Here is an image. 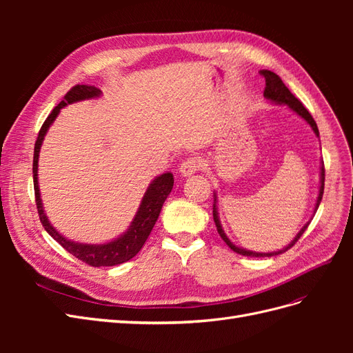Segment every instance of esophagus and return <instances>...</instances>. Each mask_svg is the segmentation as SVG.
I'll return each mask as SVG.
<instances>
[{
	"label": "esophagus",
	"mask_w": 353,
	"mask_h": 353,
	"mask_svg": "<svg viewBox=\"0 0 353 353\" xmlns=\"http://www.w3.org/2000/svg\"><path fill=\"white\" fill-rule=\"evenodd\" d=\"M201 166H203L201 160L199 157H188V159L183 160V163H181L179 172L183 176H190V175L196 174Z\"/></svg>",
	"instance_id": "esophagus-1"
}]
</instances>
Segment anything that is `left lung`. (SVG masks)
I'll use <instances>...</instances> for the list:
<instances>
[{
  "label": "left lung",
  "instance_id": "obj_1",
  "mask_svg": "<svg viewBox=\"0 0 353 353\" xmlns=\"http://www.w3.org/2000/svg\"><path fill=\"white\" fill-rule=\"evenodd\" d=\"M261 74L265 78V83H266L265 91H263V97H265L266 100H270V101L275 103V104H285V105H288V108H290L294 113H297L299 116L303 117V119H305L309 125H311V128L314 130L315 135L319 137V131H318V126H316V123H315V121H314V117L311 116V113H309V112L303 108V104H302L301 101H299V100L294 97V95L290 92V90H288V88L285 87L284 82L281 81V78L279 77V74L271 72V70H261ZM324 179H325V169H324V162H321V178H319V183H321V185H319V194H318V199H316V205H315L314 215H315V212H316V209H318V206H319V203H321V199H323V194H324ZM213 221H215V225H216V230H218V232H219L221 239L227 243V245H228V248H230L231 250H234V252L239 253V254H243V256H252V258H265V256H266V258H270V256H275V254L284 253L285 250L293 248V245L296 244V241H297L299 239H301L302 234L306 231L309 223H311V222L305 223L303 228H302L301 231H299L297 236L293 239V241H292L290 244H288V245H285L284 249H281V250H279V252L259 253V252H252V250L241 249V248H239V245L234 244V243L227 237V234L223 232V230H222L221 221H219V216H218L216 194H215V201H213Z\"/></svg>",
  "mask_w": 353,
  "mask_h": 353
}]
</instances>
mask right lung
<instances>
[{"label":"right lung","instance_id":"obj_1","mask_svg":"<svg viewBox=\"0 0 353 353\" xmlns=\"http://www.w3.org/2000/svg\"><path fill=\"white\" fill-rule=\"evenodd\" d=\"M101 91L95 88L94 85H74V87L65 95V100L60 101L50 116L42 123L37 143H35V150H34V166H32V172H34V188H35V201H37V209L38 215L41 219L42 227L50 236L54 239L59 244L63 245V249H66L74 258L79 261L88 263L90 266H114L123 263L126 261L132 259L134 256L141 250L145 240L150 236V232L154 227V223L160 215V210L165 200L168 199L169 193L172 191L174 187V175L170 172L162 174L160 176H156L152 184L148 185L145 194L141 200V205L138 208L135 216L131 222L130 228L125 231L121 237L114 239L113 241L104 243V244H83V243H74L63 237L61 234L51 225L44 208H42V200L39 194V187H38V159H39V150L42 141H44V137L48 131L51 123L56 121L60 110L66 108L68 104L82 101V100H90L100 97Z\"/></svg>","mask_w":353,"mask_h":353}]
</instances>
